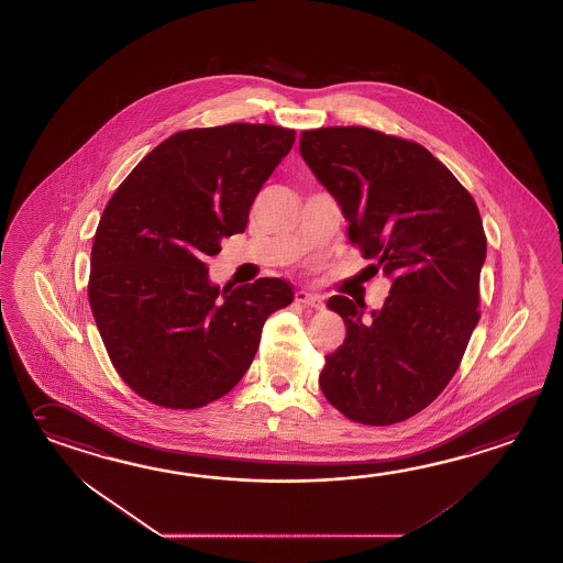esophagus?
<instances>
[{"mask_svg": "<svg viewBox=\"0 0 563 563\" xmlns=\"http://www.w3.org/2000/svg\"><path fill=\"white\" fill-rule=\"evenodd\" d=\"M296 301L308 306V308H323V298H321V296H318V294H309V291H303V289L296 291Z\"/></svg>", "mask_w": 563, "mask_h": 563, "instance_id": "1", "label": "esophagus"}]
</instances>
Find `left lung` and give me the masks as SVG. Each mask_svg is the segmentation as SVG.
I'll return each mask as SVG.
<instances>
[{
    "instance_id": "1",
    "label": "left lung",
    "mask_w": 563,
    "mask_h": 563,
    "mask_svg": "<svg viewBox=\"0 0 563 563\" xmlns=\"http://www.w3.org/2000/svg\"><path fill=\"white\" fill-rule=\"evenodd\" d=\"M299 152L342 206L350 243L391 279L379 311L331 296L345 340L320 387L343 416L391 426L450 384L479 321L485 232L479 210L438 157L411 140L350 125L303 130Z\"/></svg>"
}]
</instances>
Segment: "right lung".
Returning <instances> with one entry per match:
<instances>
[{
	"mask_svg": "<svg viewBox=\"0 0 563 563\" xmlns=\"http://www.w3.org/2000/svg\"><path fill=\"white\" fill-rule=\"evenodd\" d=\"M296 142L269 123L169 135L101 213L88 298L111 364L150 404L198 409L232 391L265 320L294 301L277 277L220 289L206 260L243 233L255 196Z\"/></svg>",
	"mask_w": 563,
	"mask_h": 563,
	"instance_id": "right-lung-1",
	"label": "right lung"
}]
</instances>
